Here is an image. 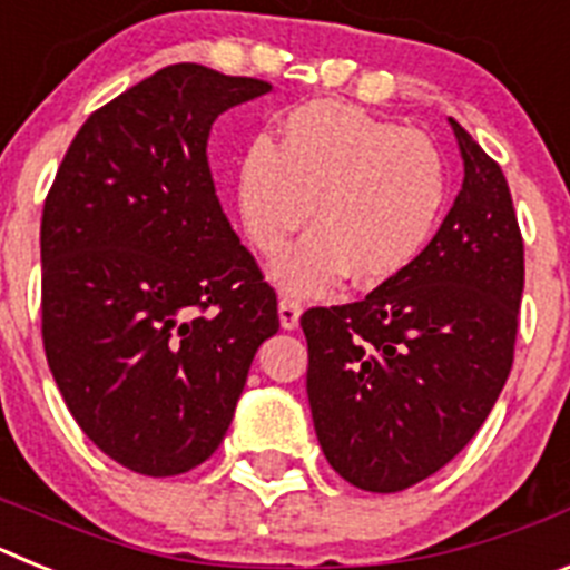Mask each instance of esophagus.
I'll return each mask as SVG.
<instances>
[{"mask_svg": "<svg viewBox=\"0 0 570 570\" xmlns=\"http://www.w3.org/2000/svg\"><path fill=\"white\" fill-rule=\"evenodd\" d=\"M299 314H302V305L291 296H282L279 299V325L285 331H294L299 325Z\"/></svg>", "mask_w": 570, "mask_h": 570, "instance_id": "34e87169", "label": "esophagus"}]
</instances>
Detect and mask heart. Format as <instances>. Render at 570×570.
I'll return each instance as SVG.
<instances>
[{"label": "heart", "instance_id": "b5f03b06", "mask_svg": "<svg viewBox=\"0 0 570 570\" xmlns=\"http://www.w3.org/2000/svg\"><path fill=\"white\" fill-rule=\"evenodd\" d=\"M236 203L262 254H276L314 219L316 228L271 265L282 291L322 294L345 274L356 285H380L407 268L434 234L445 159L425 130L320 99L282 119L279 142L256 139L245 150Z\"/></svg>", "mask_w": 570, "mask_h": 570}]
</instances>
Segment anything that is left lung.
<instances>
[{
	"label": "left lung",
	"instance_id": "left-lung-1",
	"mask_svg": "<svg viewBox=\"0 0 570 570\" xmlns=\"http://www.w3.org/2000/svg\"><path fill=\"white\" fill-rule=\"evenodd\" d=\"M465 179L428 248L365 299L311 308L308 402L322 454L394 493L454 460L513 365L525 256L505 174L448 119Z\"/></svg>",
	"mask_w": 570,
	"mask_h": 570
}]
</instances>
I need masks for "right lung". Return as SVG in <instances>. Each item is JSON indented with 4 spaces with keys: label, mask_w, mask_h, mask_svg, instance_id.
Segmentation results:
<instances>
[{
    "label": "right lung",
    "mask_w": 570,
    "mask_h": 570,
    "mask_svg": "<svg viewBox=\"0 0 570 570\" xmlns=\"http://www.w3.org/2000/svg\"><path fill=\"white\" fill-rule=\"evenodd\" d=\"M271 94L205 65L156 70L88 116L42 210V340L94 445L145 476L203 465L234 420L276 294L208 168L216 116Z\"/></svg>",
    "instance_id": "1"
}]
</instances>
